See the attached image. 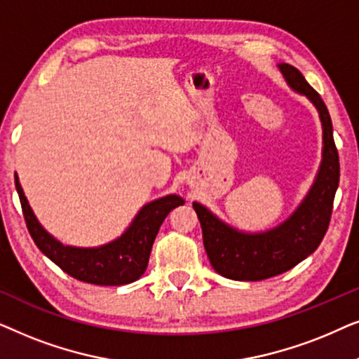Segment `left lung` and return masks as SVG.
I'll use <instances>...</instances> for the list:
<instances>
[{
	"instance_id": "8db88e82",
	"label": "left lung",
	"mask_w": 359,
	"mask_h": 359,
	"mask_svg": "<svg viewBox=\"0 0 359 359\" xmlns=\"http://www.w3.org/2000/svg\"><path fill=\"white\" fill-rule=\"evenodd\" d=\"M278 68L287 86L316 106L322 122V161L297 209L284 222L264 232H243L225 224L205 205L193 203L210 264L220 276L235 281H262L278 276L316 252L330 224L333 198L340 181L338 151L325 102L297 68L287 63H279Z\"/></svg>"
}]
</instances>
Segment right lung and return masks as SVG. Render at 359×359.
<instances>
[{"instance_id": "add662e5", "label": "right lung", "mask_w": 359, "mask_h": 359, "mask_svg": "<svg viewBox=\"0 0 359 359\" xmlns=\"http://www.w3.org/2000/svg\"><path fill=\"white\" fill-rule=\"evenodd\" d=\"M14 183L21 199L27 230L39 250L67 274L97 286H122L137 281L149 264L151 245L160 225L170 210L184 204V199L178 194L150 201L142 205L121 237L100 247H72L62 243L42 227L24 196L18 173H14Z\"/></svg>"}]
</instances>
